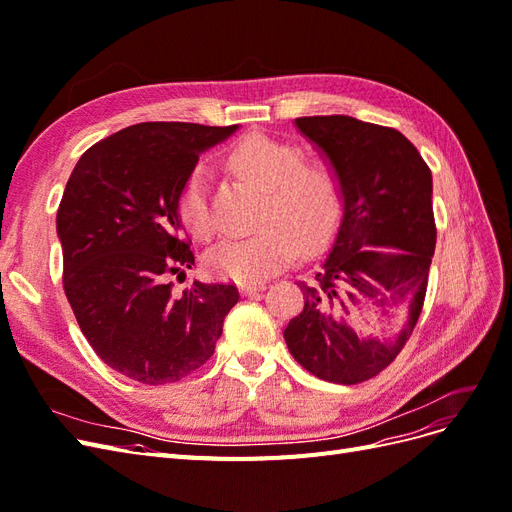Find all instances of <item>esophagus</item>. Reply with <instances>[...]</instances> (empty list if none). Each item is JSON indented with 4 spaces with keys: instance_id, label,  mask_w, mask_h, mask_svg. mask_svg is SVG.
Returning a JSON list of instances; mask_svg holds the SVG:
<instances>
[{
    "instance_id": "34e87169",
    "label": "esophagus",
    "mask_w": 512,
    "mask_h": 512,
    "mask_svg": "<svg viewBox=\"0 0 512 512\" xmlns=\"http://www.w3.org/2000/svg\"><path fill=\"white\" fill-rule=\"evenodd\" d=\"M239 288H241L243 294H254V292L265 290L267 284H265V282H245V284H241Z\"/></svg>"
}]
</instances>
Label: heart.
<instances>
[{
	"instance_id": "obj_1",
	"label": "heart",
	"mask_w": 512,
	"mask_h": 512,
	"mask_svg": "<svg viewBox=\"0 0 512 512\" xmlns=\"http://www.w3.org/2000/svg\"><path fill=\"white\" fill-rule=\"evenodd\" d=\"M228 166L267 192L258 232L213 247L207 269L226 280L260 282L297 258L301 241L314 245L329 237L342 211V194L333 170L301 151L267 136H247L228 153ZM177 213L196 241H209L215 220L207 192V173L194 168L185 179Z\"/></svg>"
}]
</instances>
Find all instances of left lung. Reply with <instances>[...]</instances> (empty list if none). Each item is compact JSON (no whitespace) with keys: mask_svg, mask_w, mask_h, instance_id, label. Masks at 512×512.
I'll return each instance as SVG.
<instances>
[{"mask_svg":"<svg viewBox=\"0 0 512 512\" xmlns=\"http://www.w3.org/2000/svg\"><path fill=\"white\" fill-rule=\"evenodd\" d=\"M294 126L337 177L342 218L329 254L299 282L305 305L284 339L320 380L365 382L393 363L421 316L436 250L431 170L393 128L348 115Z\"/></svg>","mask_w":512,"mask_h":512,"instance_id":"obj_1","label":"left lung"}]
</instances>
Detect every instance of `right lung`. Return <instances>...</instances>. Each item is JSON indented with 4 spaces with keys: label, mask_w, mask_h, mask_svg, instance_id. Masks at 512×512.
<instances>
[{
    "label": "right lung",
    "mask_w": 512,
    "mask_h": 512,
    "mask_svg": "<svg viewBox=\"0 0 512 512\" xmlns=\"http://www.w3.org/2000/svg\"><path fill=\"white\" fill-rule=\"evenodd\" d=\"M239 126L147 121L89 147L57 211L64 290L100 359L143 384L177 382L205 365L239 301L230 284L194 282L173 292L170 275L192 269L177 200L200 153Z\"/></svg>",
    "instance_id": "add662e5"
}]
</instances>
